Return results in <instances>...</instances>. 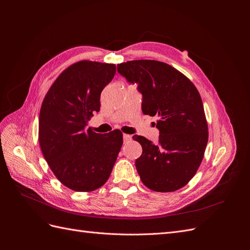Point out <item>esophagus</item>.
Wrapping results in <instances>:
<instances>
[{"instance_id":"esophagus-1","label":"esophagus","mask_w":250,"mask_h":250,"mask_svg":"<svg viewBox=\"0 0 250 250\" xmlns=\"http://www.w3.org/2000/svg\"><path fill=\"white\" fill-rule=\"evenodd\" d=\"M130 140H132V136L124 134V141H125V142H128V141H130Z\"/></svg>"}]
</instances>
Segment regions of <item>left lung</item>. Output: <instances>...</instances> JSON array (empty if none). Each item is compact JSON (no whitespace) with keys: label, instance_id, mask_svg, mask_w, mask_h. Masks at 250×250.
Wrapping results in <instances>:
<instances>
[{"label":"left lung","instance_id":"obj_1","mask_svg":"<svg viewBox=\"0 0 250 250\" xmlns=\"http://www.w3.org/2000/svg\"><path fill=\"white\" fill-rule=\"evenodd\" d=\"M117 72L139 85L143 113L159 116L158 143L133 137L143 148L136 160L142 182L159 192L187 186L203 161L208 138L198 89L182 73L158 61H129L117 64Z\"/></svg>","mask_w":250,"mask_h":250}]
</instances>
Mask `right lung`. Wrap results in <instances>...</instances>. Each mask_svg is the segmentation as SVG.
Returning a JSON list of instances; mask_svg holds the SVG:
<instances>
[{"mask_svg": "<svg viewBox=\"0 0 250 250\" xmlns=\"http://www.w3.org/2000/svg\"><path fill=\"white\" fill-rule=\"evenodd\" d=\"M115 72L114 63L75 62L61 73L43 99L39 145L51 171L72 190L93 191L102 187L123 146L120 129L104 135L86 129Z\"/></svg>", "mask_w": 250, "mask_h": 250, "instance_id": "obj_1", "label": "right lung"}]
</instances>
